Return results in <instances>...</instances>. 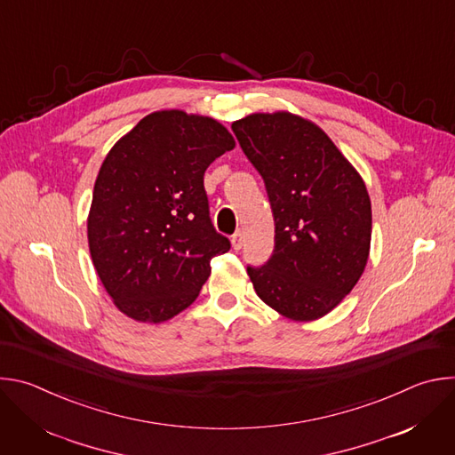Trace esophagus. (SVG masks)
Here are the masks:
<instances>
[{"instance_id":"34e87169","label":"esophagus","mask_w":455,"mask_h":455,"mask_svg":"<svg viewBox=\"0 0 455 455\" xmlns=\"http://www.w3.org/2000/svg\"><path fill=\"white\" fill-rule=\"evenodd\" d=\"M230 241H232V246H234V250H241L243 248V244H244V237H243V232L241 230H237L232 237H230Z\"/></svg>"}]
</instances>
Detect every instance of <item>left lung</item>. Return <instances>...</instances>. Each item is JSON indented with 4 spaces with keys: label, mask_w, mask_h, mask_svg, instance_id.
I'll return each mask as SVG.
<instances>
[{
    "label": "left lung",
    "mask_w": 455,
    "mask_h": 455,
    "mask_svg": "<svg viewBox=\"0 0 455 455\" xmlns=\"http://www.w3.org/2000/svg\"><path fill=\"white\" fill-rule=\"evenodd\" d=\"M232 132L265 180L275 221L274 253L263 267H246L253 290L288 318H320L367 265L372 216L365 183L330 137L297 115H248Z\"/></svg>",
    "instance_id": "left-lung-1"
}]
</instances>
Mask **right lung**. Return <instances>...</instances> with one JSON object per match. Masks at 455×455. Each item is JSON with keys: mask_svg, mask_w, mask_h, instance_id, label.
Instances as JSON below:
<instances>
[{"mask_svg": "<svg viewBox=\"0 0 455 455\" xmlns=\"http://www.w3.org/2000/svg\"><path fill=\"white\" fill-rule=\"evenodd\" d=\"M235 142L220 122L178 109L142 118L108 153L93 188L88 243L116 307L164 322L188 307L230 250L211 220L207 167Z\"/></svg>", "mask_w": 455, "mask_h": 455, "instance_id": "right-lung-1", "label": "right lung"}]
</instances>
